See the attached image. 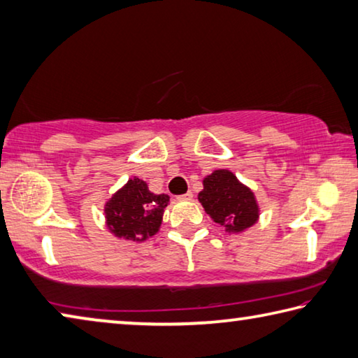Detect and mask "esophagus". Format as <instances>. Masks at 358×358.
<instances>
[{
	"label": "esophagus",
	"mask_w": 358,
	"mask_h": 358,
	"mask_svg": "<svg viewBox=\"0 0 358 358\" xmlns=\"http://www.w3.org/2000/svg\"><path fill=\"white\" fill-rule=\"evenodd\" d=\"M192 192H187V193H184V195H179L178 196V200L179 201H189V200H192Z\"/></svg>",
	"instance_id": "esophagus-1"
}]
</instances>
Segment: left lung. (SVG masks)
Masks as SVG:
<instances>
[{
    "instance_id": "obj_1",
    "label": "left lung",
    "mask_w": 358,
    "mask_h": 358,
    "mask_svg": "<svg viewBox=\"0 0 358 358\" xmlns=\"http://www.w3.org/2000/svg\"><path fill=\"white\" fill-rule=\"evenodd\" d=\"M198 201L209 217L230 234L244 233L260 219V206L255 193L230 169H215L204 176Z\"/></svg>"
}]
</instances>
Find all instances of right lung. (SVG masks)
Returning <instances> with one entry per match:
<instances>
[{
    "instance_id": "right-lung-1",
    "label": "right lung",
    "mask_w": 358,
    "mask_h": 358,
    "mask_svg": "<svg viewBox=\"0 0 358 358\" xmlns=\"http://www.w3.org/2000/svg\"><path fill=\"white\" fill-rule=\"evenodd\" d=\"M168 203L166 193L155 195L145 180L133 176L104 203V224L115 238L144 243L160 230Z\"/></svg>"
}]
</instances>
